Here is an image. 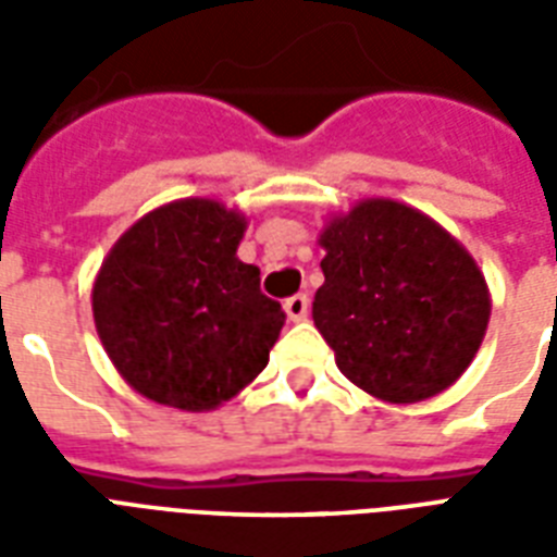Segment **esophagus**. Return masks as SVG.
<instances>
[{"instance_id": "1", "label": "esophagus", "mask_w": 557, "mask_h": 557, "mask_svg": "<svg viewBox=\"0 0 557 557\" xmlns=\"http://www.w3.org/2000/svg\"><path fill=\"white\" fill-rule=\"evenodd\" d=\"M283 309H286L288 321H304L306 314H309V297L306 295H292L283 304Z\"/></svg>"}]
</instances>
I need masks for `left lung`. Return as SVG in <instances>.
I'll list each match as a JSON object with an SVG mask.
<instances>
[{
    "label": "left lung",
    "mask_w": 557,
    "mask_h": 557,
    "mask_svg": "<svg viewBox=\"0 0 557 557\" xmlns=\"http://www.w3.org/2000/svg\"><path fill=\"white\" fill-rule=\"evenodd\" d=\"M312 318L352 384L393 405L450 387L483 344L492 300L471 253L419 210L367 199L321 234Z\"/></svg>",
    "instance_id": "left-lung-1"
}]
</instances>
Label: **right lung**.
Listing matches in <instances>:
<instances>
[{
	"instance_id": "obj_1",
	"label": "right lung",
	"mask_w": 557,
	"mask_h": 557,
	"mask_svg": "<svg viewBox=\"0 0 557 557\" xmlns=\"http://www.w3.org/2000/svg\"><path fill=\"white\" fill-rule=\"evenodd\" d=\"M245 225L219 201L182 199L138 219L103 260L95 326L141 396L199 413L265 370L286 312L236 257Z\"/></svg>"
}]
</instances>
